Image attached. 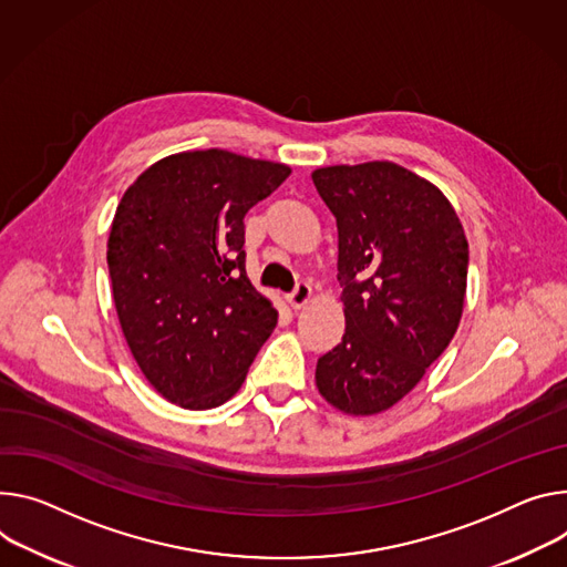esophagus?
Here are the masks:
<instances>
[{
  "instance_id": "obj_1",
  "label": "esophagus",
  "mask_w": 567,
  "mask_h": 567,
  "mask_svg": "<svg viewBox=\"0 0 567 567\" xmlns=\"http://www.w3.org/2000/svg\"><path fill=\"white\" fill-rule=\"evenodd\" d=\"M310 298H312V287L307 282L296 285V289L285 296V300L293 307V310H298V307H305L307 302H310Z\"/></svg>"
}]
</instances>
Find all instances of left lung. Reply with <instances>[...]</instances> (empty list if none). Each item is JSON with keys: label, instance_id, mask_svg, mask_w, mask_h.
<instances>
[{"label": "left lung", "instance_id": "obj_1", "mask_svg": "<svg viewBox=\"0 0 567 567\" xmlns=\"http://www.w3.org/2000/svg\"><path fill=\"white\" fill-rule=\"evenodd\" d=\"M312 181L337 219L346 317L317 386L343 414L375 416L423 380L458 328L466 233L434 183L395 163L321 167Z\"/></svg>", "mask_w": 567, "mask_h": 567}]
</instances>
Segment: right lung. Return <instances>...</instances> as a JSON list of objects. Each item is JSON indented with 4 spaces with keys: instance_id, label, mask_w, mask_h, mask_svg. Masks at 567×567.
Masks as SVG:
<instances>
[{
    "instance_id": "right-lung-1",
    "label": "right lung",
    "mask_w": 567,
    "mask_h": 567,
    "mask_svg": "<svg viewBox=\"0 0 567 567\" xmlns=\"http://www.w3.org/2000/svg\"><path fill=\"white\" fill-rule=\"evenodd\" d=\"M291 169L226 148L153 163L124 192L109 271L124 339L148 384L183 409H213L246 380L278 323L246 276L244 217Z\"/></svg>"
}]
</instances>
